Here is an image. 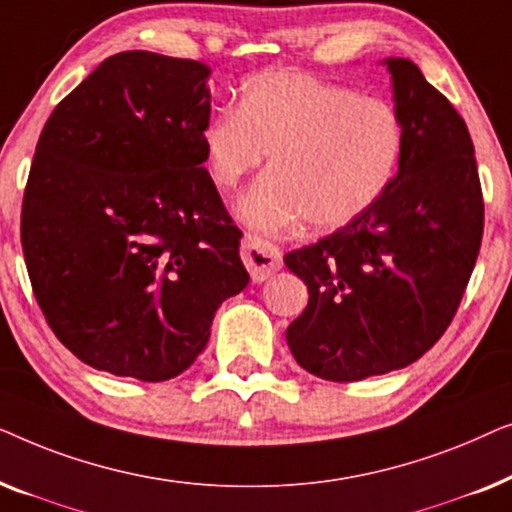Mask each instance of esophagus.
<instances>
[{"label":"esophagus","instance_id":"1","mask_svg":"<svg viewBox=\"0 0 512 512\" xmlns=\"http://www.w3.org/2000/svg\"><path fill=\"white\" fill-rule=\"evenodd\" d=\"M242 261L247 265L249 275L254 282H265L272 272L282 268V251L275 244L263 240L256 235H244L242 237Z\"/></svg>","mask_w":512,"mask_h":512}]
</instances>
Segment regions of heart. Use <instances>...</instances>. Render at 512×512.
<instances>
[{
	"instance_id": "heart-1",
	"label": "heart",
	"mask_w": 512,
	"mask_h": 512,
	"mask_svg": "<svg viewBox=\"0 0 512 512\" xmlns=\"http://www.w3.org/2000/svg\"><path fill=\"white\" fill-rule=\"evenodd\" d=\"M202 158L216 186L235 188L268 158L237 212L258 230L342 228L387 193L405 149L398 111L354 88L300 72H261L244 81L237 109H221L200 130Z\"/></svg>"
}]
</instances>
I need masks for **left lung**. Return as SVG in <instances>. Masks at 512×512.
Instances as JSON below:
<instances>
[{"mask_svg": "<svg viewBox=\"0 0 512 512\" xmlns=\"http://www.w3.org/2000/svg\"><path fill=\"white\" fill-rule=\"evenodd\" d=\"M405 128L387 193L286 268L307 284V307L286 342L307 373L354 382L410 366L440 340L478 261L485 202L464 118L415 62L389 58Z\"/></svg>", "mask_w": 512, "mask_h": 512, "instance_id": "left-lung-1", "label": "left lung"}]
</instances>
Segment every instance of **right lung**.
<instances>
[{"label": "right lung", "instance_id": "right-lung-1", "mask_svg": "<svg viewBox=\"0 0 512 512\" xmlns=\"http://www.w3.org/2000/svg\"><path fill=\"white\" fill-rule=\"evenodd\" d=\"M209 67L116 53L48 116L20 214L34 298L62 345L118 377L191 366L249 284L202 158Z\"/></svg>", "mask_w": 512, "mask_h": 512}]
</instances>
